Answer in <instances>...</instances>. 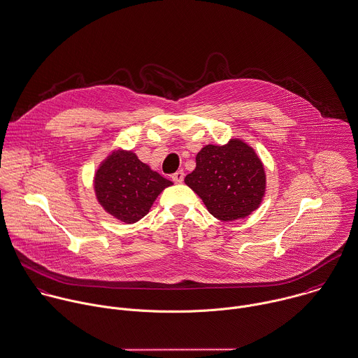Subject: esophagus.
<instances>
[{
	"label": "esophagus",
	"instance_id": "esophagus-1",
	"mask_svg": "<svg viewBox=\"0 0 358 358\" xmlns=\"http://www.w3.org/2000/svg\"><path fill=\"white\" fill-rule=\"evenodd\" d=\"M172 179H173V182H175V183H182V182H183V179H185V173H183V171H178V172H175V173L172 175Z\"/></svg>",
	"mask_w": 358,
	"mask_h": 358
}]
</instances>
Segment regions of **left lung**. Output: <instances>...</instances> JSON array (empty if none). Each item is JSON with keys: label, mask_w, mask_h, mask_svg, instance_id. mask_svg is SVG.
<instances>
[{"label": "left lung", "mask_w": 358, "mask_h": 358, "mask_svg": "<svg viewBox=\"0 0 358 358\" xmlns=\"http://www.w3.org/2000/svg\"><path fill=\"white\" fill-rule=\"evenodd\" d=\"M185 183L221 221L244 218L258 208L265 193V172L254 150L241 140L208 144L196 157Z\"/></svg>", "instance_id": "8db88e82"}]
</instances>
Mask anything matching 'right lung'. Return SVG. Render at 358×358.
Masks as SVG:
<instances>
[{"instance_id": "right-lung-1", "label": "right lung", "mask_w": 358, "mask_h": 358, "mask_svg": "<svg viewBox=\"0 0 358 358\" xmlns=\"http://www.w3.org/2000/svg\"><path fill=\"white\" fill-rule=\"evenodd\" d=\"M171 185L134 152L120 150L101 164L94 178L99 203L124 224H134L147 215L158 194Z\"/></svg>"}]
</instances>
